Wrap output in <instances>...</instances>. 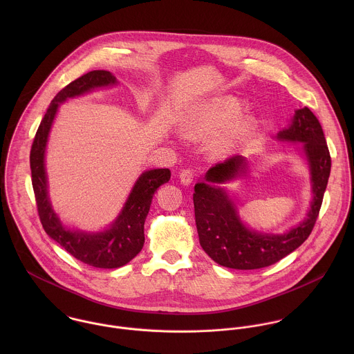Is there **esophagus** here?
<instances>
[{
	"label": "esophagus",
	"mask_w": 354,
	"mask_h": 354,
	"mask_svg": "<svg viewBox=\"0 0 354 354\" xmlns=\"http://www.w3.org/2000/svg\"><path fill=\"white\" fill-rule=\"evenodd\" d=\"M194 178H195V171H194L192 169H185V170H183V171L180 173V181H181V184L185 185V187L191 185V183L194 181Z\"/></svg>",
	"instance_id": "1"
}]
</instances>
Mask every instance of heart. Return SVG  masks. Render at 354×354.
<instances>
[{
  "label": "heart",
  "instance_id": "1",
  "mask_svg": "<svg viewBox=\"0 0 354 354\" xmlns=\"http://www.w3.org/2000/svg\"><path fill=\"white\" fill-rule=\"evenodd\" d=\"M241 103L234 98H215L194 106L180 122L181 133L189 139L212 140V151L226 156L237 151L252 138L257 121L252 115L240 117Z\"/></svg>",
  "mask_w": 354,
  "mask_h": 354
}]
</instances>
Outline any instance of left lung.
Returning <instances> with one entry per match:
<instances>
[{
  "label": "left lung",
  "mask_w": 354,
  "mask_h": 354,
  "mask_svg": "<svg viewBox=\"0 0 354 354\" xmlns=\"http://www.w3.org/2000/svg\"><path fill=\"white\" fill-rule=\"evenodd\" d=\"M275 139L303 145L301 152L310 176V207L303 221L286 233L253 230L241 221L236 203L223 187L247 174V158L234 155L209 167L204 176L205 181L195 185V219L204 252L223 267L256 270L271 266L297 250L315 226L331 170L322 125L308 107H301Z\"/></svg>",
  "instance_id": "left-lung-1"
}]
</instances>
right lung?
Returning a JSON list of instances; mask_svg holds the SVG:
<instances>
[{"instance_id":"right-lung-1","label":"right lung","mask_w":354,"mask_h":354,"mask_svg":"<svg viewBox=\"0 0 354 354\" xmlns=\"http://www.w3.org/2000/svg\"><path fill=\"white\" fill-rule=\"evenodd\" d=\"M118 82L109 71H91L64 87L51 101L37 131L30 166L39 219L48 236L77 260L97 268H118L131 261L145 245V222L156 189L170 180L169 169L146 170L136 180L117 218L101 232L69 229L62 225L49 199L45 153L51 125L61 103Z\"/></svg>"}]
</instances>
